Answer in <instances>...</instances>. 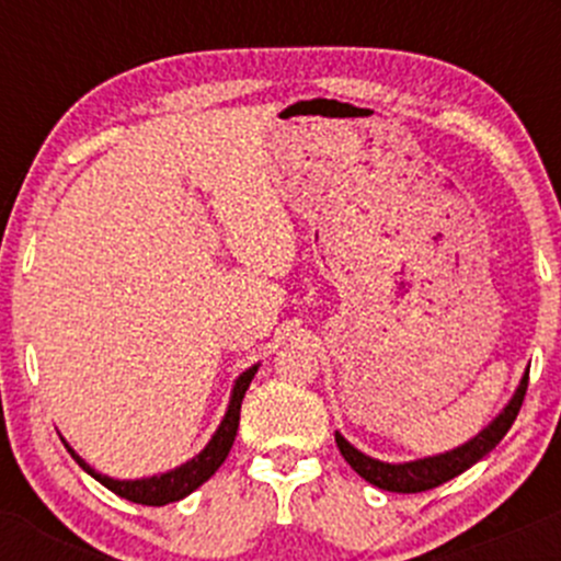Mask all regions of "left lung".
Here are the masks:
<instances>
[{
	"label": "left lung",
	"instance_id": "1",
	"mask_svg": "<svg viewBox=\"0 0 561 561\" xmlns=\"http://www.w3.org/2000/svg\"><path fill=\"white\" fill-rule=\"evenodd\" d=\"M526 382H529V371H524L516 393L511 396V401L502 407L500 415H496L489 426L480 428L472 439H467V443L458 445L454 450H445V454L393 463V461H380V458L366 456L364 450L350 445L339 432H336V445L339 450H342L344 461H347L350 467L366 480V483L377 485V489L393 491V494H417V491L437 489V485H443L445 480H454L456 474H461L463 469L478 463L480 458L489 456L491 450L500 445V439L505 437L507 428H511L513 421H516L518 410H522Z\"/></svg>",
	"mask_w": 561,
	"mask_h": 561
}]
</instances>
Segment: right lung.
<instances>
[{
  "instance_id": "right-lung-1",
  "label": "right lung",
  "mask_w": 561,
  "mask_h": 561,
  "mask_svg": "<svg viewBox=\"0 0 561 561\" xmlns=\"http://www.w3.org/2000/svg\"><path fill=\"white\" fill-rule=\"evenodd\" d=\"M257 369H260V364H254V366H249L247 371H241L239 377H236L233 390H230L228 410H225V417L219 421L217 432L211 434V439L206 443V448H203L197 456H192L190 461H184V463H179V467L168 469V472L149 474V478H135V480L111 478V474H103V472H98L94 467H89V463L83 461V458L70 448V443H67L61 434H59V437H61V443H65V448L70 450V456L76 458V461L81 463V467L87 469V472L92 474L94 480H100L105 489H111L113 494H118L122 500L135 502V505H151V507L171 505V502H179V500H184V496H190L192 491L197 489V485L206 483V480L211 478V474L217 472L219 467H222V461L228 458L230 448H233L236 432H239L241 401H244L249 382L254 380Z\"/></svg>"
}]
</instances>
